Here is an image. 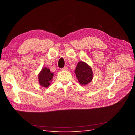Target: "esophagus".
<instances>
[{
  "mask_svg": "<svg viewBox=\"0 0 135 135\" xmlns=\"http://www.w3.org/2000/svg\"><path fill=\"white\" fill-rule=\"evenodd\" d=\"M61 70H62V71H67V70H68V68H67V67H64V68H61Z\"/></svg>",
  "mask_w": 135,
  "mask_h": 135,
  "instance_id": "34e87169",
  "label": "esophagus"
}]
</instances>
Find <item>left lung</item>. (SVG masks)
<instances>
[{
  "mask_svg": "<svg viewBox=\"0 0 135 135\" xmlns=\"http://www.w3.org/2000/svg\"><path fill=\"white\" fill-rule=\"evenodd\" d=\"M75 73L78 81L82 85L89 84L93 79L92 70L89 65L84 61H79L77 64Z\"/></svg>",
  "mask_w": 135,
  "mask_h": 135,
  "instance_id": "1",
  "label": "left lung"
}]
</instances>
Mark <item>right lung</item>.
I'll list each match as a JSON object with an SVG mask.
<instances>
[{"mask_svg": "<svg viewBox=\"0 0 135 135\" xmlns=\"http://www.w3.org/2000/svg\"><path fill=\"white\" fill-rule=\"evenodd\" d=\"M53 75L54 74L51 73L49 68L47 67L43 68L38 75L39 85L42 87L48 88L49 86L50 85V82Z\"/></svg>", "mask_w": 135, "mask_h": 135, "instance_id": "obj_1", "label": "right lung"}]
</instances>
